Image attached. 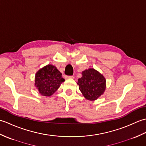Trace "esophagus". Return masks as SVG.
<instances>
[{
    "label": "esophagus",
    "mask_w": 146,
    "mask_h": 146,
    "mask_svg": "<svg viewBox=\"0 0 146 146\" xmlns=\"http://www.w3.org/2000/svg\"><path fill=\"white\" fill-rule=\"evenodd\" d=\"M68 78H70V79H73L74 78V76H67Z\"/></svg>",
    "instance_id": "esophagus-1"
}]
</instances>
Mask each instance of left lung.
<instances>
[{"label":"left lung","instance_id":"8db88e82","mask_svg":"<svg viewBox=\"0 0 146 146\" xmlns=\"http://www.w3.org/2000/svg\"><path fill=\"white\" fill-rule=\"evenodd\" d=\"M82 77L78 80L77 85L86 100L94 101L104 94L106 89V79L94 68H88L82 73Z\"/></svg>","mask_w":146,"mask_h":146}]
</instances>
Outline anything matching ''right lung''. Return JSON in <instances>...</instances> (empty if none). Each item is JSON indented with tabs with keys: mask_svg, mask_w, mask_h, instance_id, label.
Listing matches in <instances>:
<instances>
[{
	"mask_svg": "<svg viewBox=\"0 0 146 146\" xmlns=\"http://www.w3.org/2000/svg\"><path fill=\"white\" fill-rule=\"evenodd\" d=\"M64 82L61 73L56 67L52 64H48L36 72L35 85L41 95L50 97Z\"/></svg>",
	"mask_w": 146,
	"mask_h": 146,
	"instance_id": "1",
	"label": "right lung"
}]
</instances>
